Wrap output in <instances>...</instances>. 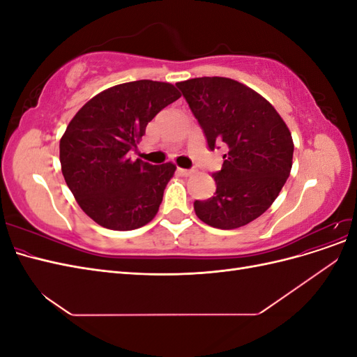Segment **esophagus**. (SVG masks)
<instances>
[{"instance_id":"obj_1","label":"esophagus","mask_w":357,"mask_h":357,"mask_svg":"<svg viewBox=\"0 0 357 357\" xmlns=\"http://www.w3.org/2000/svg\"><path fill=\"white\" fill-rule=\"evenodd\" d=\"M178 172L181 176H185V177H188V176H192L193 174V171L192 169H185V168H178Z\"/></svg>"}]
</instances>
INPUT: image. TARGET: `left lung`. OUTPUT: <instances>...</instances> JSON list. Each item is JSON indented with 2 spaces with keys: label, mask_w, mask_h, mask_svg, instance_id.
I'll return each mask as SVG.
<instances>
[{
  "label": "left lung",
  "mask_w": 357,
  "mask_h": 357,
  "mask_svg": "<svg viewBox=\"0 0 357 357\" xmlns=\"http://www.w3.org/2000/svg\"><path fill=\"white\" fill-rule=\"evenodd\" d=\"M195 114L210 150L225 144L222 169L214 172V197L195 201L198 219L235 229L271 207L290 174L294 139L277 110L248 86L228 77L176 83Z\"/></svg>",
  "instance_id": "left-lung-1"
}]
</instances>
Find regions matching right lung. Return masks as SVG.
Returning a JSON list of instances; mask_svg holds the SVG:
<instances>
[{
	"mask_svg": "<svg viewBox=\"0 0 357 357\" xmlns=\"http://www.w3.org/2000/svg\"><path fill=\"white\" fill-rule=\"evenodd\" d=\"M180 96L165 82L122 83L95 95L71 119L59 142L62 174L80 208L102 228L131 231L156 215L176 165L132 160L128 152Z\"/></svg>",
	"mask_w": 357,
	"mask_h": 357,
	"instance_id": "1",
	"label": "right lung"
}]
</instances>
